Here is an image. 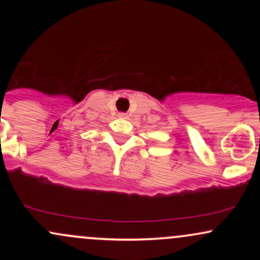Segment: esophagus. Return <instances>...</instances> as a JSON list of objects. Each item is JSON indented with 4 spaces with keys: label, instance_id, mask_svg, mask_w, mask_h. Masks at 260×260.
Segmentation results:
<instances>
[{
    "label": "esophagus",
    "instance_id": "obj_1",
    "mask_svg": "<svg viewBox=\"0 0 260 260\" xmlns=\"http://www.w3.org/2000/svg\"><path fill=\"white\" fill-rule=\"evenodd\" d=\"M118 117L124 118V120H126V118H128V115L126 112H120V113H118Z\"/></svg>",
    "mask_w": 260,
    "mask_h": 260
}]
</instances>
